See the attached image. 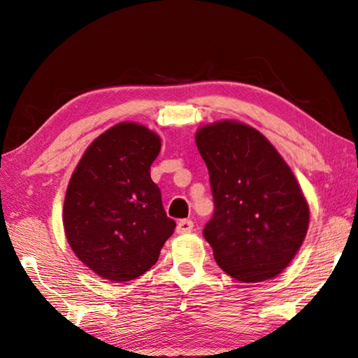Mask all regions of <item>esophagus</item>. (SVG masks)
Returning a JSON list of instances; mask_svg holds the SVG:
<instances>
[{
  "label": "esophagus",
  "mask_w": 358,
  "mask_h": 358,
  "mask_svg": "<svg viewBox=\"0 0 358 358\" xmlns=\"http://www.w3.org/2000/svg\"><path fill=\"white\" fill-rule=\"evenodd\" d=\"M194 227V223L191 222V220H180L178 224H177V232L178 234H187L191 232Z\"/></svg>",
  "instance_id": "1"
}]
</instances>
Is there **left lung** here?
Listing matches in <instances>:
<instances>
[{"instance_id":"8db88e82","label":"left lung","mask_w":358,"mask_h":358,"mask_svg":"<svg viewBox=\"0 0 358 358\" xmlns=\"http://www.w3.org/2000/svg\"><path fill=\"white\" fill-rule=\"evenodd\" d=\"M195 143L215 203L203 235L217 264L241 283L275 278L309 226V204L291 167L262 132L241 121L203 126Z\"/></svg>"}]
</instances>
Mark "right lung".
Here are the masks:
<instances>
[{
  "instance_id": "add662e5",
  "label": "right lung",
  "mask_w": 358,
  "mask_h": 358,
  "mask_svg": "<svg viewBox=\"0 0 358 358\" xmlns=\"http://www.w3.org/2000/svg\"><path fill=\"white\" fill-rule=\"evenodd\" d=\"M159 149L154 131L123 121L96 136L75 167L64 234L78 260L101 278L121 283L143 275L175 229L150 178Z\"/></svg>"
}]
</instances>
